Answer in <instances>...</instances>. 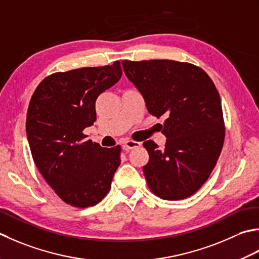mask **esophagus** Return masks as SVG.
Listing matches in <instances>:
<instances>
[{
    "mask_svg": "<svg viewBox=\"0 0 259 259\" xmlns=\"http://www.w3.org/2000/svg\"><path fill=\"white\" fill-rule=\"evenodd\" d=\"M140 145H141L140 142L126 141L125 143H124V145H123V149L124 150H132V149H134V147H137V146H140Z\"/></svg>",
    "mask_w": 259,
    "mask_h": 259,
    "instance_id": "esophagus-1",
    "label": "esophagus"
}]
</instances>
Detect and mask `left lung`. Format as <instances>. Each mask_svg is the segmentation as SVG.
Here are the masks:
<instances>
[{
    "mask_svg": "<svg viewBox=\"0 0 259 259\" xmlns=\"http://www.w3.org/2000/svg\"><path fill=\"white\" fill-rule=\"evenodd\" d=\"M125 75L143 96L149 113L164 115V150L149 140L143 146L147 186L164 200L196 193L208 180L225 140L219 93L207 72L174 60L122 61Z\"/></svg>",
    "mask_w": 259,
    "mask_h": 259,
    "instance_id": "8db88e82",
    "label": "left lung"
}]
</instances>
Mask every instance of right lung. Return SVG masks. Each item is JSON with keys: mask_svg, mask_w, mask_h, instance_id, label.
Instances as JSON below:
<instances>
[{"mask_svg": "<svg viewBox=\"0 0 259 259\" xmlns=\"http://www.w3.org/2000/svg\"><path fill=\"white\" fill-rule=\"evenodd\" d=\"M122 77L120 62L56 72L42 80L26 113V136L41 176L77 208L106 197L120 164V146L105 149L82 131L96 120L95 103Z\"/></svg>", "mask_w": 259, "mask_h": 259, "instance_id": "add662e5", "label": "right lung"}]
</instances>
